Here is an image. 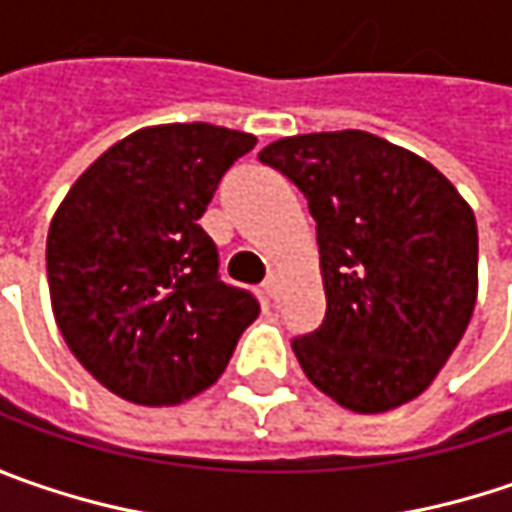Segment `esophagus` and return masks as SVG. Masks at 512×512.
Masks as SVG:
<instances>
[{
  "label": "esophagus",
  "mask_w": 512,
  "mask_h": 512,
  "mask_svg": "<svg viewBox=\"0 0 512 512\" xmlns=\"http://www.w3.org/2000/svg\"><path fill=\"white\" fill-rule=\"evenodd\" d=\"M263 295H266V300H275L280 298V286H278V278H266L263 280Z\"/></svg>",
  "instance_id": "obj_1"
}]
</instances>
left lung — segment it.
I'll use <instances>...</instances> for the list:
<instances>
[{
  "instance_id": "1",
  "label": "left lung",
  "mask_w": 512,
  "mask_h": 512,
  "mask_svg": "<svg viewBox=\"0 0 512 512\" xmlns=\"http://www.w3.org/2000/svg\"><path fill=\"white\" fill-rule=\"evenodd\" d=\"M257 160L298 186L318 232L326 315L292 341L306 378L352 412L421 395L473 318V209L427 160L367 131L286 137Z\"/></svg>"
}]
</instances>
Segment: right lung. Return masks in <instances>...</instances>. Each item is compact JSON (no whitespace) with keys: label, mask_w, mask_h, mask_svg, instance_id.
Listing matches in <instances>:
<instances>
[{"label":"right lung","mask_w":512,"mask_h":512,"mask_svg":"<svg viewBox=\"0 0 512 512\" xmlns=\"http://www.w3.org/2000/svg\"><path fill=\"white\" fill-rule=\"evenodd\" d=\"M255 137L209 123L143 128L71 186L48 229L56 323L102 387L163 407L212 387L260 303L220 280L197 223Z\"/></svg>","instance_id":"add662e5"}]
</instances>
